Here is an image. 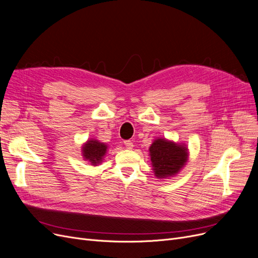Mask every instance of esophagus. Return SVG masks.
I'll return each mask as SVG.
<instances>
[{
    "instance_id": "esophagus-1",
    "label": "esophagus",
    "mask_w": 258,
    "mask_h": 258,
    "mask_svg": "<svg viewBox=\"0 0 258 258\" xmlns=\"http://www.w3.org/2000/svg\"><path fill=\"white\" fill-rule=\"evenodd\" d=\"M123 144L128 148V150H132V148H134V143H132L131 141H124Z\"/></svg>"
}]
</instances>
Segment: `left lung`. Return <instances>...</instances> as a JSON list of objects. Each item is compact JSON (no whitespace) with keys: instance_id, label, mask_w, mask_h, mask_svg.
<instances>
[{"instance_id":"8db88e82","label":"left lung","mask_w":258,"mask_h":258,"mask_svg":"<svg viewBox=\"0 0 258 258\" xmlns=\"http://www.w3.org/2000/svg\"><path fill=\"white\" fill-rule=\"evenodd\" d=\"M154 174L157 178L175 176L189 157L188 147L166 138H156L148 148Z\"/></svg>"}]
</instances>
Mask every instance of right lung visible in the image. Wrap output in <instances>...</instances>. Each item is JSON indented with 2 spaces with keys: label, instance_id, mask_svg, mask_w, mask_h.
Returning <instances> with one entry per match:
<instances>
[{
  "label": "right lung",
  "instance_id": "obj_1",
  "mask_svg": "<svg viewBox=\"0 0 258 258\" xmlns=\"http://www.w3.org/2000/svg\"><path fill=\"white\" fill-rule=\"evenodd\" d=\"M107 153V144L100 142L97 139H89L82 145V155L84 160L91 166H98L103 161Z\"/></svg>",
  "mask_w": 258,
  "mask_h": 258
}]
</instances>
